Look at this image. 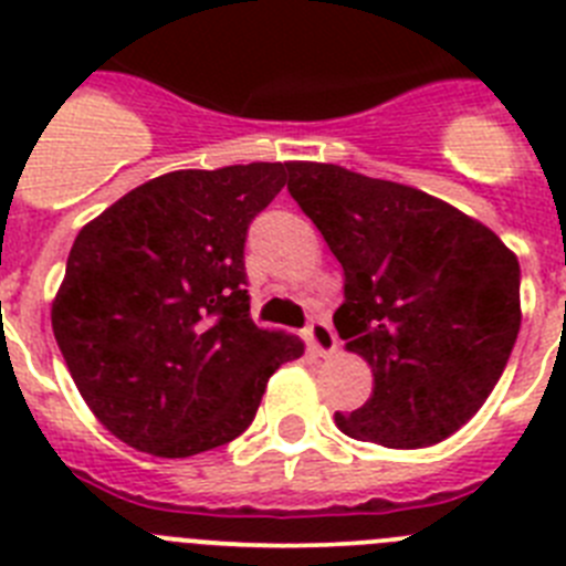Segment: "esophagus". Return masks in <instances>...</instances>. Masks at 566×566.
I'll return each instance as SVG.
<instances>
[{"label": "esophagus", "instance_id": "esophagus-1", "mask_svg": "<svg viewBox=\"0 0 566 566\" xmlns=\"http://www.w3.org/2000/svg\"><path fill=\"white\" fill-rule=\"evenodd\" d=\"M306 343L312 352H317L319 357H332L337 352V334L328 326L326 319H312L306 328Z\"/></svg>", "mask_w": 566, "mask_h": 566}]
</instances>
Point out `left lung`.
<instances>
[{
    "label": "left lung",
    "mask_w": 566,
    "mask_h": 566,
    "mask_svg": "<svg viewBox=\"0 0 566 566\" xmlns=\"http://www.w3.org/2000/svg\"><path fill=\"white\" fill-rule=\"evenodd\" d=\"M289 192L345 274L334 326L374 371L339 431L428 448L484 405L522 326L516 254L484 223L422 189L337 164L292 161Z\"/></svg>",
    "instance_id": "left-lung-1"
}]
</instances>
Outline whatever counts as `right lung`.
I'll return each instance as SVG.
<instances>
[{"instance_id":"add662e5","label":"right lung","mask_w":566,"mask_h":566,"mask_svg":"<svg viewBox=\"0 0 566 566\" xmlns=\"http://www.w3.org/2000/svg\"><path fill=\"white\" fill-rule=\"evenodd\" d=\"M289 164L178 169L78 232L50 319L78 394L129 448L184 459L247 431L294 334L249 317V223Z\"/></svg>"}]
</instances>
